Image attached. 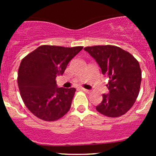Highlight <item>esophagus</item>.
Wrapping results in <instances>:
<instances>
[{
    "label": "esophagus",
    "instance_id": "34e87169",
    "mask_svg": "<svg viewBox=\"0 0 156 156\" xmlns=\"http://www.w3.org/2000/svg\"><path fill=\"white\" fill-rule=\"evenodd\" d=\"M81 90H82V91H83V92H87V93H89V92H91L90 91L88 90V89H84V88H81Z\"/></svg>",
    "mask_w": 156,
    "mask_h": 156
}]
</instances>
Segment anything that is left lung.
I'll list each match as a JSON object with an SVG mask.
<instances>
[{"label": "left lung", "mask_w": 156, "mask_h": 156, "mask_svg": "<svg viewBox=\"0 0 156 156\" xmlns=\"http://www.w3.org/2000/svg\"><path fill=\"white\" fill-rule=\"evenodd\" d=\"M109 78V94L96 109L108 117H119L131 108L139 93L141 71L139 62L129 52L115 45H95L84 48Z\"/></svg>", "instance_id": "8db88e82"}]
</instances>
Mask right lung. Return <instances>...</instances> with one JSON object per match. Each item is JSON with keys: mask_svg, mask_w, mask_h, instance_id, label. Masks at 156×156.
Segmentation results:
<instances>
[{"mask_svg": "<svg viewBox=\"0 0 156 156\" xmlns=\"http://www.w3.org/2000/svg\"><path fill=\"white\" fill-rule=\"evenodd\" d=\"M83 48L44 44L21 61L17 74L20 93L27 108L39 119L55 121L69 112L76 89L58 88L55 78L63 75Z\"/></svg>", "mask_w": 156, "mask_h": 156, "instance_id": "add662e5", "label": "right lung"}]
</instances>
